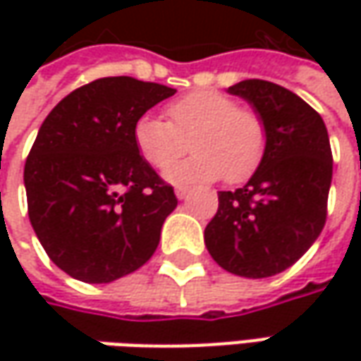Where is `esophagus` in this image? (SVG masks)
<instances>
[{
  "mask_svg": "<svg viewBox=\"0 0 361 361\" xmlns=\"http://www.w3.org/2000/svg\"><path fill=\"white\" fill-rule=\"evenodd\" d=\"M174 195H176V199L178 201H185V199H188V195H190V190L185 187H178L176 190H174Z\"/></svg>",
  "mask_w": 361,
  "mask_h": 361,
  "instance_id": "1",
  "label": "esophagus"
}]
</instances>
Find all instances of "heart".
I'll return each instance as SVG.
<instances>
[{"label":"heart","instance_id":"obj_1","mask_svg":"<svg viewBox=\"0 0 361 361\" xmlns=\"http://www.w3.org/2000/svg\"><path fill=\"white\" fill-rule=\"evenodd\" d=\"M166 118L140 116L132 138L138 154L157 171L170 166L189 140L195 154L164 173L173 185H204L223 176L239 183L263 160L267 132L261 116L221 92H190L166 106Z\"/></svg>","mask_w":361,"mask_h":361}]
</instances>
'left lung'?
I'll list each match as a JSON object with an SVG mask.
<instances>
[{
  "label": "left lung",
  "instance_id": "obj_1",
  "mask_svg": "<svg viewBox=\"0 0 361 361\" xmlns=\"http://www.w3.org/2000/svg\"><path fill=\"white\" fill-rule=\"evenodd\" d=\"M227 92L261 116L267 145L245 187L219 192L204 245L225 271L263 279L291 267L326 225L329 136L322 116L283 86L243 80Z\"/></svg>",
  "mask_w": 361,
  "mask_h": 361
}]
</instances>
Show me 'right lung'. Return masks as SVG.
Listing matches in <instances>:
<instances>
[{
    "instance_id": "1",
    "label": "right lung",
    "mask_w": 361,
    "mask_h": 361,
    "mask_svg": "<svg viewBox=\"0 0 361 361\" xmlns=\"http://www.w3.org/2000/svg\"><path fill=\"white\" fill-rule=\"evenodd\" d=\"M174 92L130 76L100 78L68 94L39 126L23 169L27 215L70 277L110 283L157 251L176 197L138 154L132 130Z\"/></svg>"
}]
</instances>
